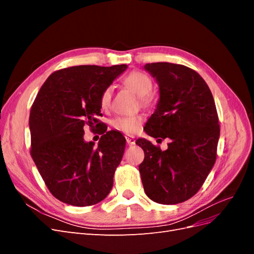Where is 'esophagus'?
<instances>
[{"instance_id": "1", "label": "esophagus", "mask_w": 254, "mask_h": 254, "mask_svg": "<svg viewBox=\"0 0 254 254\" xmlns=\"http://www.w3.org/2000/svg\"><path fill=\"white\" fill-rule=\"evenodd\" d=\"M126 141H127V144H128V145H133V144H135L134 136H131V135H126Z\"/></svg>"}]
</instances>
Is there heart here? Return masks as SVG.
Returning <instances> with one entry per match:
<instances>
[{
    "label": "heart",
    "mask_w": 254,
    "mask_h": 254,
    "mask_svg": "<svg viewBox=\"0 0 254 254\" xmlns=\"http://www.w3.org/2000/svg\"><path fill=\"white\" fill-rule=\"evenodd\" d=\"M123 83L127 88L132 90L134 93L141 98V102L144 105L150 104V92L152 91L153 84L152 80L147 74H145L140 71H133L127 75L123 80ZM112 97V88H106L101 95V106L104 109L108 108L111 103ZM143 123V118L141 115H131V117H118L112 121V126L120 130V131L133 134L139 131L141 125Z\"/></svg>",
    "instance_id": "heart-1"
}]
</instances>
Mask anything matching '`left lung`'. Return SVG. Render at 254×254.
<instances>
[{
  "mask_svg": "<svg viewBox=\"0 0 254 254\" xmlns=\"http://www.w3.org/2000/svg\"><path fill=\"white\" fill-rule=\"evenodd\" d=\"M159 86L157 109L144 127L152 137H168L166 150L146 139L139 165L144 190L152 201L176 204L200 190L216 160L219 124L211 90L191 68L170 63L144 65ZM160 139V140H161Z\"/></svg>",
  "mask_w": 254,
  "mask_h": 254,
  "instance_id": "8db88e82",
  "label": "left lung"
}]
</instances>
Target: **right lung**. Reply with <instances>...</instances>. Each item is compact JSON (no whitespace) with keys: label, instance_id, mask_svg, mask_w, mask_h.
<instances>
[{"label":"right lung","instance_id":"1","mask_svg":"<svg viewBox=\"0 0 254 254\" xmlns=\"http://www.w3.org/2000/svg\"><path fill=\"white\" fill-rule=\"evenodd\" d=\"M128 65H77L53 73L29 114L30 155L54 197L75 206L108 196L126 140L115 130L98 144L83 140V126H101V95Z\"/></svg>","mask_w":254,"mask_h":254}]
</instances>
